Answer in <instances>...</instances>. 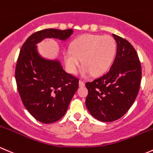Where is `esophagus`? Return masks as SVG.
Returning a JSON list of instances; mask_svg holds the SVG:
<instances>
[{
	"mask_svg": "<svg viewBox=\"0 0 153 153\" xmlns=\"http://www.w3.org/2000/svg\"><path fill=\"white\" fill-rule=\"evenodd\" d=\"M84 85H85V82H84V81H81V80H80V81H79V86H80V87H84Z\"/></svg>",
	"mask_w": 153,
	"mask_h": 153,
	"instance_id": "34e87169",
	"label": "esophagus"
}]
</instances>
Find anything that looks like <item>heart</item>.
I'll return each mask as SVG.
<instances>
[{
  "label": "heart",
  "mask_w": 153,
  "mask_h": 153,
  "mask_svg": "<svg viewBox=\"0 0 153 153\" xmlns=\"http://www.w3.org/2000/svg\"><path fill=\"white\" fill-rule=\"evenodd\" d=\"M116 42L108 35L84 34L74 39L71 49L63 52V60L68 72L75 74L81 63V75L87 77L93 73L100 75L112 65L116 54Z\"/></svg>",
  "instance_id": "heart-1"
}]
</instances>
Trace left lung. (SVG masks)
<instances>
[{
    "label": "left lung",
    "mask_w": 153,
    "mask_h": 153,
    "mask_svg": "<svg viewBox=\"0 0 153 153\" xmlns=\"http://www.w3.org/2000/svg\"><path fill=\"white\" fill-rule=\"evenodd\" d=\"M117 54L110 70L85 84V104L90 114L102 122L122 117L134 103L141 81V66L134 47L126 39L113 34Z\"/></svg>",
    "instance_id": "1"
}]
</instances>
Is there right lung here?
<instances>
[{
	"instance_id": "add662e5",
	"label": "right lung",
	"mask_w": 153,
	"mask_h": 153,
	"mask_svg": "<svg viewBox=\"0 0 153 153\" xmlns=\"http://www.w3.org/2000/svg\"><path fill=\"white\" fill-rule=\"evenodd\" d=\"M73 33L45 29L28 37L20 50L16 67L18 91L28 112L42 123L61 119L78 88V79L63 70L58 60H48L37 51L36 44L46 38L65 41Z\"/></svg>"
}]
</instances>
